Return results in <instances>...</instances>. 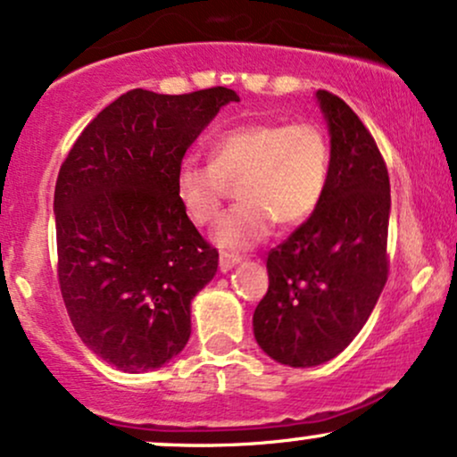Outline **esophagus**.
Wrapping results in <instances>:
<instances>
[{
	"label": "esophagus",
	"mask_w": 457,
	"mask_h": 457,
	"mask_svg": "<svg viewBox=\"0 0 457 457\" xmlns=\"http://www.w3.org/2000/svg\"><path fill=\"white\" fill-rule=\"evenodd\" d=\"M238 263H240V257L238 255H229V253H221V257H219V270L229 272L234 266H238Z\"/></svg>",
	"instance_id": "34e87169"
}]
</instances>
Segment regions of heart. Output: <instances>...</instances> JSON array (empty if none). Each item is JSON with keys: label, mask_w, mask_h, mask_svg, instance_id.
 Instances as JSON below:
<instances>
[{"label": "heart", "mask_w": 457, "mask_h": 457, "mask_svg": "<svg viewBox=\"0 0 457 457\" xmlns=\"http://www.w3.org/2000/svg\"><path fill=\"white\" fill-rule=\"evenodd\" d=\"M329 174V140L315 123H249L223 131L211 145V163L185 159L174 191L187 217L208 225L219 217L228 183L240 180L214 238L245 251L270 234L272 223L295 225L321 202Z\"/></svg>", "instance_id": "heart-1"}]
</instances>
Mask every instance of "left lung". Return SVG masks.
Here are the masks:
<instances>
[{
  "mask_svg": "<svg viewBox=\"0 0 457 457\" xmlns=\"http://www.w3.org/2000/svg\"><path fill=\"white\" fill-rule=\"evenodd\" d=\"M329 131V174L315 212L268 255L253 312L263 353L311 368L349 347L387 281L392 197L377 142L340 97L315 93Z\"/></svg>",
  "mask_w": 457,
  "mask_h": 457,
  "instance_id": "left-lung-1",
  "label": "left lung"
}]
</instances>
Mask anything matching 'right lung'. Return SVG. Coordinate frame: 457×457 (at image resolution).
<instances>
[{"label": "right lung", "mask_w": 457, "mask_h": 457, "mask_svg": "<svg viewBox=\"0 0 457 457\" xmlns=\"http://www.w3.org/2000/svg\"><path fill=\"white\" fill-rule=\"evenodd\" d=\"M228 87L185 96L128 91L87 125L54 185L59 285L76 334L123 372L162 368L191 337V300L219 253L176 200L187 148Z\"/></svg>", "instance_id": "add662e5"}]
</instances>
